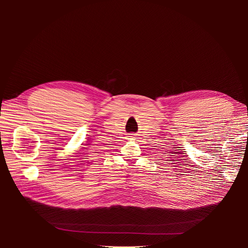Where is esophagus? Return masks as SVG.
Here are the masks:
<instances>
[{"label":"esophagus","instance_id":"obj_1","mask_svg":"<svg viewBox=\"0 0 248 248\" xmlns=\"http://www.w3.org/2000/svg\"><path fill=\"white\" fill-rule=\"evenodd\" d=\"M137 137H138V134H137V133H131V136H130L131 140H134V139H137Z\"/></svg>","mask_w":248,"mask_h":248}]
</instances>
